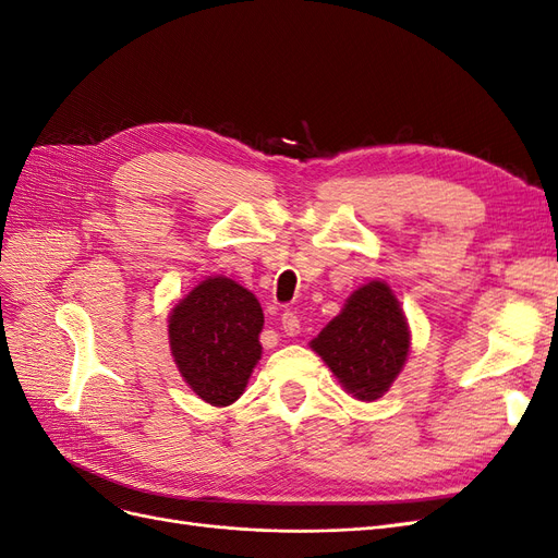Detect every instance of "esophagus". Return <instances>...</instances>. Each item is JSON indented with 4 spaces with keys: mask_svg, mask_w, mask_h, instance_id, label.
<instances>
[{
    "mask_svg": "<svg viewBox=\"0 0 558 558\" xmlns=\"http://www.w3.org/2000/svg\"><path fill=\"white\" fill-rule=\"evenodd\" d=\"M281 330L286 335H291V337L300 332V318H298L295 312H283L281 314Z\"/></svg>",
    "mask_w": 558,
    "mask_h": 558,
    "instance_id": "1",
    "label": "esophagus"
}]
</instances>
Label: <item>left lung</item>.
Segmentation results:
<instances>
[{
    "label": "left lung",
    "instance_id": "left-lung-1",
    "mask_svg": "<svg viewBox=\"0 0 558 558\" xmlns=\"http://www.w3.org/2000/svg\"><path fill=\"white\" fill-rule=\"evenodd\" d=\"M332 375L359 400H377L408 361L410 330L386 283L369 281L312 340Z\"/></svg>",
    "mask_w": 558,
    "mask_h": 558
}]
</instances>
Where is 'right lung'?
<instances>
[{"instance_id":"1","label":"right lung","mask_w":558,"mask_h":558,"mask_svg":"<svg viewBox=\"0 0 558 558\" xmlns=\"http://www.w3.org/2000/svg\"><path fill=\"white\" fill-rule=\"evenodd\" d=\"M263 310L256 295L226 277L202 281L170 316L181 377L214 408L234 402L260 359Z\"/></svg>"}]
</instances>
